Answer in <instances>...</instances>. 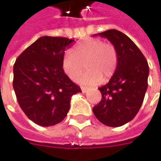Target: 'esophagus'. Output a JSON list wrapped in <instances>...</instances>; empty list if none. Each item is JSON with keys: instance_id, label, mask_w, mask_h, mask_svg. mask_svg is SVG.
I'll list each match as a JSON object with an SVG mask.
<instances>
[{"instance_id": "esophagus-1", "label": "esophagus", "mask_w": 161, "mask_h": 161, "mask_svg": "<svg viewBox=\"0 0 161 161\" xmlns=\"http://www.w3.org/2000/svg\"><path fill=\"white\" fill-rule=\"evenodd\" d=\"M81 89H82V92H83V93H86L88 91L87 87H84V86H83V87H81Z\"/></svg>"}]
</instances>
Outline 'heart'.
Here are the masks:
<instances>
[{
	"label": "heart",
	"instance_id": "heart-1",
	"mask_svg": "<svg viewBox=\"0 0 161 161\" xmlns=\"http://www.w3.org/2000/svg\"><path fill=\"white\" fill-rule=\"evenodd\" d=\"M87 71L79 79L83 85L95 86L102 80L108 81L115 72L118 54L112 43L95 38H86L78 42L62 58V67L67 76L76 81L84 71Z\"/></svg>",
	"mask_w": 161,
	"mask_h": 161
}]
</instances>
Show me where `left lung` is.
<instances>
[{"instance_id": "8db88e82", "label": "left lung", "mask_w": 161, "mask_h": 161, "mask_svg": "<svg viewBox=\"0 0 161 161\" xmlns=\"http://www.w3.org/2000/svg\"><path fill=\"white\" fill-rule=\"evenodd\" d=\"M98 35L115 47L118 65L110 81L99 88L102 100L93 112L102 123L119 127L131 121L142 104L148 88L149 65L139 47L122 32L109 30Z\"/></svg>"}]
</instances>
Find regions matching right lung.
Returning a JSON list of instances; mask_svg holds the SVG:
<instances>
[{
    "label": "right lung",
    "mask_w": 161,
    "mask_h": 161,
    "mask_svg": "<svg viewBox=\"0 0 161 161\" xmlns=\"http://www.w3.org/2000/svg\"><path fill=\"white\" fill-rule=\"evenodd\" d=\"M73 42L63 37H40L18 57L13 66L18 103L27 117L40 126L62 122L72 95L81 92L62 67L65 50Z\"/></svg>",
    "instance_id": "add662e5"
}]
</instances>
